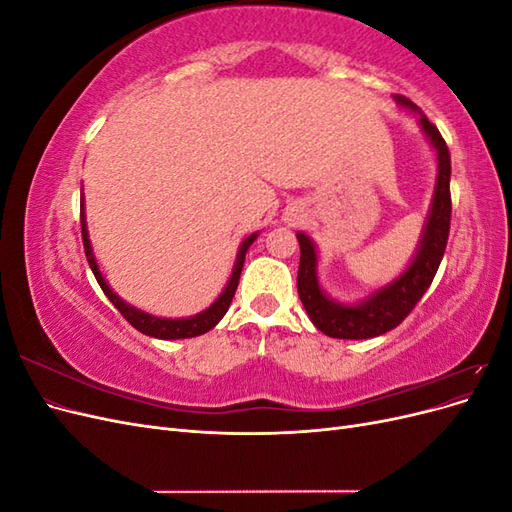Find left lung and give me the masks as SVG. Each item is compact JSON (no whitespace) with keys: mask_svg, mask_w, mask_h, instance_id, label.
Instances as JSON below:
<instances>
[{"mask_svg":"<svg viewBox=\"0 0 512 512\" xmlns=\"http://www.w3.org/2000/svg\"><path fill=\"white\" fill-rule=\"evenodd\" d=\"M395 102L418 117V126L436 151L438 173L429 213L406 271L356 303H339L329 297L327 290L320 286L316 245L305 232H297L301 245L297 275L299 299L314 327L329 337L369 339L395 329L431 286L446 250L448 228H451V153H448L442 134L421 113V108L404 96H395Z\"/></svg>","mask_w":512,"mask_h":512,"instance_id":"8db88e82","label":"left lung"}]
</instances>
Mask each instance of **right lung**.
Instances as JSON below:
<instances>
[{"label":"right lung","mask_w":512,"mask_h":512,"mask_svg":"<svg viewBox=\"0 0 512 512\" xmlns=\"http://www.w3.org/2000/svg\"><path fill=\"white\" fill-rule=\"evenodd\" d=\"M81 228H83V245H85L87 262H89L91 271H94L96 280H98L100 288L104 290L108 301H111L119 309L121 316L126 318L134 329H138V331L149 335V337H158V339H185V337L203 335V333L211 331L215 324H218L224 318V314L228 312V307L232 303V297H235V290L239 286V277H241V269H243V262H245V254H247V250H250V245L258 237V232H252L250 237L243 239V243L239 245L237 260H235V267H232V275H230L228 284L220 292V297L215 299L207 309H203V312L196 314V316H190V318H162V316L147 314V312H143V309H138V307L126 303L111 286L106 284L104 275L100 273L98 260L94 256V250H91L89 230H87V220H85V198H83V194H81Z\"/></svg>","instance_id":"1"}]
</instances>
